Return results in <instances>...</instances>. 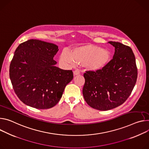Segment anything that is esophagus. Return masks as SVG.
Wrapping results in <instances>:
<instances>
[{
	"label": "esophagus",
	"instance_id": "esophagus-1",
	"mask_svg": "<svg viewBox=\"0 0 149 149\" xmlns=\"http://www.w3.org/2000/svg\"><path fill=\"white\" fill-rule=\"evenodd\" d=\"M80 74V72L78 70H76L74 71V75H79Z\"/></svg>",
	"mask_w": 149,
	"mask_h": 149
}]
</instances>
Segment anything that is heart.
I'll return each mask as SVG.
<instances>
[{"label":"heart","instance_id":"b5f03b06","mask_svg":"<svg viewBox=\"0 0 149 149\" xmlns=\"http://www.w3.org/2000/svg\"><path fill=\"white\" fill-rule=\"evenodd\" d=\"M111 53L107 50L91 45H86L72 49L70 53L63 50L60 55L62 63L71 65L84 64L90 71H99L109 62Z\"/></svg>","mask_w":149,"mask_h":149}]
</instances>
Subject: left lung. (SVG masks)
<instances>
[{
	"mask_svg": "<svg viewBox=\"0 0 149 149\" xmlns=\"http://www.w3.org/2000/svg\"><path fill=\"white\" fill-rule=\"evenodd\" d=\"M108 43L115 47L113 59L102 70L84 74V98L90 106L100 111L123 104L130 96L138 74L132 49L119 42Z\"/></svg>",
	"mask_w": 149,
	"mask_h": 149,
	"instance_id": "obj_1",
	"label": "left lung"
}]
</instances>
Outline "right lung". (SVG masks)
Masks as SVG:
<instances>
[{"mask_svg": "<svg viewBox=\"0 0 149 149\" xmlns=\"http://www.w3.org/2000/svg\"><path fill=\"white\" fill-rule=\"evenodd\" d=\"M55 44L31 39L17 48L9 66L15 94L26 105L49 109L60 100L66 86L73 79L72 70L56 67Z\"/></svg>", "mask_w": 149, "mask_h": 149, "instance_id": "add662e5", "label": "right lung"}]
</instances>
